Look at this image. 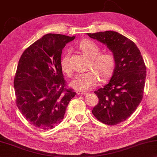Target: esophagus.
Returning <instances> with one entry per match:
<instances>
[{
	"label": "esophagus",
	"mask_w": 157,
	"mask_h": 157,
	"mask_svg": "<svg viewBox=\"0 0 157 157\" xmlns=\"http://www.w3.org/2000/svg\"><path fill=\"white\" fill-rule=\"evenodd\" d=\"M87 94L86 91H77V94L78 95H84V94Z\"/></svg>",
	"instance_id": "34e87169"
}]
</instances>
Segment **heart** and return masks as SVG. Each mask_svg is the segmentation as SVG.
Instances as JSON below:
<instances>
[{"mask_svg": "<svg viewBox=\"0 0 157 157\" xmlns=\"http://www.w3.org/2000/svg\"><path fill=\"white\" fill-rule=\"evenodd\" d=\"M80 50L90 59L89 68L94 71H89L79 73L71 82V86L78 90H88L93 88L98 82L99 77L102 79L108 78L113 73L115 59L110 53L100 54L101 48L98 44L90 40H83L79 44ZM71 52L67 51L61 59L62 71L70 75L72 73V68L70 64Z\"/></svg>", "mask_w": 157, "mask_h": 157, "instance_id": "heart-1", "label": "heart"}]
</instances>
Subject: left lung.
Segmentation results:
<instances>
[{
	"instance_id": "left-lung-1",
	"label": "left lung",
	"mask_w": 157,
	"mask_h": 157,
	"mask_svg": "<svg viewBox=\"0 0 157 157\" xmlns=\"http://www.w3.org/2000/svg\"><path fill=\"white\" fill-rule=\"evenodd\" d=\"M87 35L105 44L115 59L110 81L94 91L99 101L92 113L103 124L116 125L128 118L143 99L145 64L136 44L117 32L107 31Z\"/></svg>"
}]
</instances>
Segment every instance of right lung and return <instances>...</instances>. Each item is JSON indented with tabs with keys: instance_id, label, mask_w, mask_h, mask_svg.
Here are the masks:
<instances>
[{
	"instance_id": "add662e5",
	"label": "right lung",
	"mask_w": 157,
	"mask_h": 157,
	"mask_svg": "<svg viewBox=\"0 0 157 157\" xmlns=\"http://www.w3.org/2000/svg\"><path fill=\"white\" fill-rule=\"evenodd\" d=\"M75 36L44 35L25 50L14 79L16 103L30 124L41 130L62 121L76 93L66 88L61 67L62 49Z\"/></svg>"
}]
</instances>
